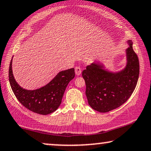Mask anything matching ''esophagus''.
<instances>
[{
  "instance_id": "obj_1",
  "label": "esophagus",
  "mask_w": 151,
  "mask_h": 151,
  "mask_svg": "<svg viewBox=\"0 0 151 151\" xmlns=\"http://www.w3.org/2000/svg\"><path fill=\"white\" fill-rule=\"evenodd\" d=\"M75 72L76 76H80V73H81V68L79 66H76L75 68Z\"/></svg>"
}]
</instances>
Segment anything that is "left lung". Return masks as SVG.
<instances>
[{
  "label": "left lung",
  "instance_id": "8db88e82",
  "mask_svg": "<svg viewBox=\"0 0 151 151\" xmlns=\"http://www.w3.org/2000/svg\"><path fill=\"white\" fill-rule=\"evenodd\" d=\"M128 44L126 66L123 69L111 72L105 69L101 62H96L83 71L88 103L94 110L107 112L120 107L128 101L135 89L139 63L132 42L128 40Z\"/></svg>",
  "mask_w": 151,
  "mask_h": 151
}]
</instances>
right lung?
Returning a JSON list of instances; mask_svg holds the SVG:
<instances>
[{
    "instance_id": "right-lung-1",
    "label": "right lung",
    "mask_w": 151,
    "mask_h": 151,
    "mask_svg": "<svg viewBox=\"0 0 151 151\" xmlns=\"http://www.w3.org/2000/svg\"><path fill=\"white\" fill-rule=\"evenodd\" d=\"M12 59L9 68V80L12 89L18 101L29 110L47 115L53 112L62 103L68 84L75 77L73 68L62 71L50 83L35 90L23 89L17 83L12 72Z\"/></svg>"
}]
</instances>
